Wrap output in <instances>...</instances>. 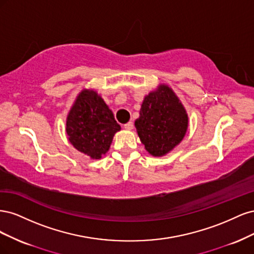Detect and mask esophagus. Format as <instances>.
<instances>
[{
	"label": "esophagus",
	"instance_id": "1",
	"mask_svg": "<svg viewBox=\"0 0 254 254\" xmlns=\"http://www.w3.org/2000/svg\"><path fill=\"white\" fill-rule=\"evenodd\" d=\"M124 128L127 130H131L133 128V123L132 122H128L124 125Z\"/></svg>",
	"mask_w": 254,
	"mask_h": 254
}]
</instances>
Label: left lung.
<instances>
[{"label": "left lung", "instance_id": "left-lung-1", "mask_svg": "<svg viewBox=\"0 0 254 254\" xmlns=\"http://www.w3.org/2000/svg\"><path fill=\"white\" fill-rule=\"evenodd\" d=\"M135 128L150 155L161 157L183 139L188 129V114L167 86H161L144 98Z\"/></svg>", "mask_w": 254, "mask_h": 254}]
</instances>
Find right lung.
I'll return each mask as SVG.
<instances>
[{"mask_svg": "<svg viewBox=\"0 0 254 254\" xmlns=\"http://www.w3.org/2000/svg\"><path fill=\"white\" fill-rule=\"evenodd\" d=\"M120 129L103 98L89 90L78 95L66 120L71 144L92 159H101L109 150L113 135Z\"/></svg>", "mask_w": 254, "mask_h": 254, "instance_id": "1", "label": "right lung"}]
</instances>
